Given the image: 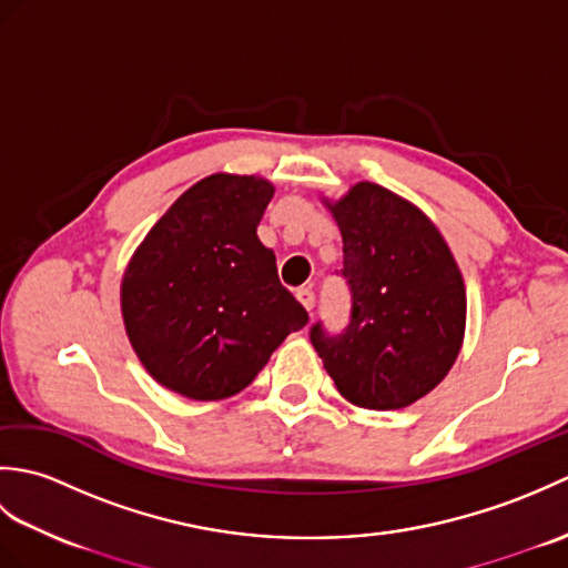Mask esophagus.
<instances>
[{
    "instance_id": "34e87169",
    "label": "esophagus",
    "mask_w": 568,
    "mask_h": 568,
    "mask_svg": "<svg viewBox=\"0 0 568 568\" xmlns=\"http://www.w3.org/2000/svg\"><path fill=\"white\" fill-rule=\"evenodd\" d=\"M297 300L300 303H303V307L307 310V312H312V307H315V293H312V287H300L297 291Z\"/></svg>"
}]
</instances>
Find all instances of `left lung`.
I'll return each instance as SVG.
<instances>
[{
  "label": "left lung",
  "instance_id": "obj_1",
  "mask_svg": "<svg viewBox=\"0 0 568 568\" xmlns=\"http://www.w3.org/2000/svg\"><path fill=\"white\" fill-rule=\"evenodd\" d=\"M344 239L339 273L352 295L342 332L310 327L336 388L368 409L407 407L458 356L466 295L458 265L425 214L390 190L358 183L329 204Z\"/></svg>",
  "mask_w": 568,
  "mask_h": 568
}]
</instances>
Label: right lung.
<instances>
[{"label":"right lung","mask_w":568,"mask_h":568,"mask_svg":"<svg viewBox=\"0 0 568 568\" xmlns=\"http://www.w3.org/2000/svg\"><path fill=\"white\" fill-rule=\"evenodd\" d=\"M271 197L263 178H204L155 222L126 268L131 346L155 381L190 400L244 390L310 320L256 236Z\"/></svg>","instance_id":"1"}]
</instances>
